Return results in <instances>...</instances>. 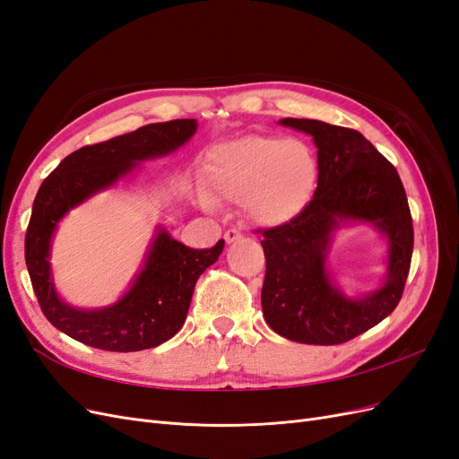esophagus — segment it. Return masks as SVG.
I'll return each instance as SVG.
<instances>
[{
	"label": "esophagus",
	"instance_id": "34e87169",
	"mask_svg": "<svg viewBox=\"0 0 459 459\" xmlns=\"http://www.w3.org/2000/svg\"><path fill=\"white\" fill-rule=\"evenodd\" d=\"M224 239H226V243L238 241V239H241V231L235 230V228H230V230H226V233H224Z\"/></svg>",
	"mask_w": 459,
	"mask_h": 459
}]
</instances>
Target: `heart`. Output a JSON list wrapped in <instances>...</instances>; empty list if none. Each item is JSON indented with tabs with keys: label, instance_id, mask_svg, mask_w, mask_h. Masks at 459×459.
I'll use <instances>...</instances> for the list:
<instances>
[{
	"label": "heart",
	"instance_id": "b5f03b06",
	"mask_svg": "<svg viewBox=\"0 0 459 459\" xmlns=\"http://www.w3.org/2000/svg\"><path fill=\"white\" fill-rule=\"evenodd\" d=\"M316 174L302 142L253 134L208 152L204 187L214 201L243 204L262 224H280L307 206Z\"/></svg>",
	"mask_w": 459,
	"mask_h": 459
}]
</instances>
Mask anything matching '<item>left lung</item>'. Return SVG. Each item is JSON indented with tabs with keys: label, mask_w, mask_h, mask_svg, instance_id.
<instances>
[{
	"label": "left lung",
	"mask_w": 459,
	"mask_h": 459,
	"mask_svg": "<svg viewBox=\"0 0 459 459\" xmlns=\"http://www.w3.org/2000/svg\"><path fill=\"white\" fill-rule=\"evenodd\" d=\"M317 147V187L302 211L264 235L266 275L262 312L281 337L304 344H342L391 314L408 280L413 226L394 166L366 137L322 120L285 118ZM339 219L377 223L389 238V280L368 299L342 298L325 272V251Z\"/></svg>",
	"instance_id": "1"
}]
</instances>
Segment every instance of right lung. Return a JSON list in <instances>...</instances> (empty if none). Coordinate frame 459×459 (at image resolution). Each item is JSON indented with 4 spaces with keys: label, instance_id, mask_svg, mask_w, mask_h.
Instances as JSON below:
<instances>
[{
    "label": "right lung",
    "instance_id": "right-lung-1",
    "mask_svg": "<svg viewBox=\"0 0 459 459\" xmlns=\"http://www.w3.org/2000/svg\"><path fill=\"white\" fill-rule=\"evenodd\" d=\"M193 118L147 124L113 140L82 147L65 157L39 186L24 239L26 268L39 308L51 325L74 341L110 352H135L172 339L184 325L193 289L218 260L224 239L212 248H189L160 231L132 289L115 307L76 310L53 289L49 243L57 221L95 191L113 186L137 160L164 155L195 134Z\"/></svg>",
    "mask_w": 459,
    "mask_h": 459
}]
</instances>
